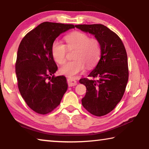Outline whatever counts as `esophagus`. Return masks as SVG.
Wrapping results in <instances>:
<instances>
[{
  "label": "esophagus",
  "instance_id": "34e87169",
  "mask_svg": "<svg viewBox=\"0 0 149 149\" xmlns=\"http://www.w3.org/2000/svg\"><path fill=\"white\" fill-rule=\"evenodd\" d=\"M67 82L69 86H74L77 84V82L76 80L72 79H67Z\"/></svg>",
  "mask_w": 149,
  "mask_h": 149
}]
</instances>
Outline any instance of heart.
<instances>
[{
  "label": "heart",
  "instance_id": "obj_1",
  "mask_svg": "<svg viewBox=\"0 0 149 149\" xmlns=\"http://www.w3.org/2000/svg\"><path fill=\"white\" fill-rule=\"evenodd\" d=\"M66 46L58 40L52 44L51 52L54 61L63 64L66 60L68 49H76L72 61H68L60 68V72L68 77H74L97 63L101 54V44L97 39L90 38L86 33L74 32L65 36ZM67 47H66V46Z\"/></svg>",
  "mask_w": 149,
  "mask_h": 149
}]
</instances>
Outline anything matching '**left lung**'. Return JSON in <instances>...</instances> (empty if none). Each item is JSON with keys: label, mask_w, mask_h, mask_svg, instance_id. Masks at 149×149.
<instances>
[{"label": "left lung", "mask_w": 149, "mask_h": 149, "mask_svg": "<svg viewBox=\"0 0 149 149\" xmlns=\"http://www.w3.org/2000/svg\"><path fill=\"white\" fill-rule=\"evenodd\" d=\"M95 36L101 47V58L87 78L80 80L86 87L82 100L84 107L93 115H106L116 107L123 97L128 81L126 50L120 38L101 24L75 25Z\"/></svg>", "instance_id": "obj_1"}]
</instances>
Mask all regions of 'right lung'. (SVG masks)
<instances>
[{
	"label": "right lung",
	"mask_w": 149,
	"mask_h": 149,
	"mask_svg": "<svg viewBox=\"0 0 149 149\" xmlns=\"http://www.w3.org/2000/svg\"><path fill=\"white\" fill-rule=\"evenodd\" d=\"M72 28V24L43 22L19 44L15 62L17 86L29 107L36 113H51L67 90L66 78L54 76L57 66L51 48L60 34Z\"/></svg>",
	"instance_id": "obj_1"
}]
</instances>
